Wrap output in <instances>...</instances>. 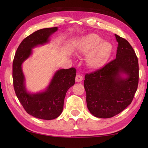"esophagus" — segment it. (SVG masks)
I'll use <instances>...</instances> for the list:
<instances>
[{
	"instance_id": "1",
	"label": "esophagus",
	"mask_w": 148,
	"mask_h": 148,
	"mask_svg": "<svg viewBox=\"0 0 148 148\" xmlns=\"http://www.w3.org/2000/svg\"><path fill=\"white\" fill-rule=\"evenodd\" d=\"M83 80V77H82L81 75L77 74L76 76V82H80Z\"/></svg>"
}]
</instances>
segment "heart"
Listing matches in <instances>:
<instances>
[{
  "label": "heart",
  "instance_id": "heart-1",
  "mask_svg": "<svg viewBox=\"0 0 148 148\" xmlns=\"http://www.w3.org/2000/svg\"><path fill=\"white\" fill-rule=\"evenodd\" d=\"M78 51L86 55V64L91 69H98L103 66L109 59L112 52V45L102 42L99 35L92 33L86 35L79 40Z\"/></svg>",
  "mask_w": 148,
  "mask_h": 148
}]
</instances>
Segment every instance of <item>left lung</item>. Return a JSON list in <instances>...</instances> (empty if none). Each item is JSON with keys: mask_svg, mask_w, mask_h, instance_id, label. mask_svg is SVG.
Instances as JSON below:
<instances>
[{"mask_svg": "<svg viewBox=\"0 0 148 148\" xmlns=\"http://www.w3.org/2000/svg\"><path fill=\"white\" fill-rule=\"evenodd\" d=\"M116 58L97 71L86 74L84 82L87 108L94 116L110 118L131 103L138 84V61L131 44L115 34Z\"/></svg>", "mask_w": 148, "mask_h": 148, "instance_id": "1", "label": "left lung"}]
</instances>
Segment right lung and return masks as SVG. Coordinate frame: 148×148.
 <instances>
[{
    "label": "right lung",
    "mask_w": 148,
    "mask_h": 148,
    "mask_svg": "<svg viewBox=\"0 0 148 148\" xmlns=\"http://www.w3.org/2000/svg\"><path fill=\"white\" fill-rule=\"evenodd\" d=\"M57 27L38 30L26 37L19 44L13 61L14 87L17 99L29 114L42 119L57 118L63 110L65 95L75 84L74 68L60 69L55 72L48 86L43 91L32 93L27 91L22 64L32 53V49L47 44Z\"/></svg>",
    "instance_id": "add662e5"
}]
</instances>
